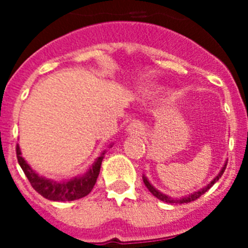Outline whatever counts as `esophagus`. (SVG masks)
Returning <instances> with one entry per match:
<instances>
[{
	"mask_svg": "<svg viewBox=\"0 0 248 248\" xmlns=\"http://www.w3.org/2000/svg\"><path fill=\"white\" fill-rule=\"evenodd\" d=\"M143 132L144 126L141 122H139V121L131 122V124L127 126V134H130V135H143Z\"/></svg>",
	"mask_w": 248,
	"mask_h": 248,
	"instance_id": "obj_1",
	"label": "esophagus"
}]
</instances>
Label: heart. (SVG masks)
Here are the masks:
<instances>
[{"instance_id": "obj_1", "label": "heart", "mask_w": 248, "mask_h": 248, "mask_svg": "<svg viewBox=\"0 0 248 248\" xmlns=\"http://www.w3.org/2000/svg\"><path fill=\"white\" fill-rule=\"evenodd\" d=\"M143 93H145V95H149V93H151L152 91H151V90H149V89H145V90H144V91H143Z\"/></svg>"}]
</instances>
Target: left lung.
<instances>
[{
	"label": "left lung",
	"instance_id": "obj_1",
	"mask_svg": "<svg viewBox=\"0 0 248 248\" xmlns=\"http://www.w3.org/2000/svg\"><path fill=\"white\" fill-rule=\"evenodd\" d=\"M225 167H227V162L224 163V166L221 167V170L219 171V173H217V175H216V176L212 179L211 183H208L206 186H203V188L200 189V190L190 193V194H188V196L181 197V198H171V197L167 196V194H163L162 192H159L158 189H155V186L151 184V181L148 180V177L145 176V175H143V181H144V184H145V186L149 189V192H151L152 194L155 197V198H158V200L163 201V202H167V203H189V202H192V201H196L197 198H200L202 194H204V193L207 192L208 189L211 188L212 185L215 184L216 181L219 180L220 177H221V175H223L224 171H225Z\"/></svg>",
	"mask_w": 248,
	"mask_h": 248
}]
</instances>
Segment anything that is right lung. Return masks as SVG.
<instances>
[{"label": "right lung", "instance_id": "right-lung-1", "mask_svg": "<svg viewBox=\"0 0 248 248\" xmlns=\"http://www.w3.org/2000/svg\"><path fill=\"white\" fill-rule=\"evenodd\" d=\"M112 147L113 144L108 145V148ZM105 153H107V151L101 152V155L95 159L93 166L81 176H75L65 181H55L38 175L21 157L20 147L19 145L16 147L17 162L20 165L21 170L24 171L25 176L29 180L33 189L40 193L41 196L45 197L46 200L62 201V202L79 200V198L87 196L93 190L97 176H99V172H100V166Z\"/></svg>", "mask_w": 248, "mask_h": 248}]
</instances>
